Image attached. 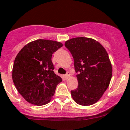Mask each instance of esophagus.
<instances>
[{"label": "esophagus", "mask_w": 130, "mask_h": 130, "mask_svg": "<svg viewBox=\"0 0 130 130\" xmlns=\"http://www.w3.org/2000/svg\"><path fill=\"white\" fill-rule=\"evenodd\" d=\"M69 77H70V73H67L66 75H64V79H65V80H67V79H68L69 78Z\"/></svg>", "instance_id": "esophagus-1"}]
</instances>
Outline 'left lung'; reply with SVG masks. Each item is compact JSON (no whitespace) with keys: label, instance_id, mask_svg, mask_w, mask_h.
I'll return each instance as SVG.
<instances>
[{"label":"left lung","instance_id":"8db88e82","mask_svg":"<svg viewBox=\"0 0 130 130\" xmlns=\"http://www.w3.org/2000/svg\"><path fill=\"white\" fill-rule=\"evenodd\" d=\"M74 59L78 87L71 93L78 104L90 106L98 102L108 87L112 67L104 47L91 38H72L65 43Z\"/></svg>","mask_w":130,"mask_h":130}]
</instances>
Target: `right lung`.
<instances>
[{"label": "right lung", "instance_id": "1", "mask_svg": "<svg viewBox=\"0 0 130 130\" xmlns=\"http://www.w3.org/2000/svg\"><path fill=\"white\" fill-rule=\"evenodd\" d=\"M63 44L56 41L38 40L26 45L15 58L12 80L25 100L37 106L50 102L61 78L55 74L52 54Z\"/></svg>", "mask_w": 130, "mask_h": 130}]
</instances>
